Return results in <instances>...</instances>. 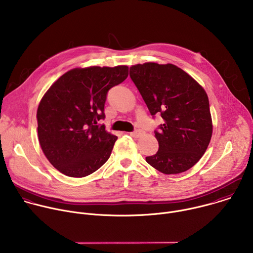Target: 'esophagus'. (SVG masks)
I'll list each match as a JSON object with an SVG mask.
<instances>
[{
  "instance_id": "34e87169",
  "label": "esophagus",
  "mask_w": 253,
  "mask_h": 253,
  "mask_svg": "<svg viewBox=\"0 0 253 253\" xmlns=\"http://www.w3.org/2000/svg\"><path fill=\"white\" fill-rule=\"evenodd\" d=\"M142 134H143V132H142L141 130H136V131H134V132H131V133H130V136L133 137V138H139V137L142 136Z\"/></svg>"
}]
</instances>
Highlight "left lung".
<instances>
[{
  "label": "left lung",
  "mask_w": 253,
  "mask_h": 253,
  "mask_svg": "<svg viewBox=\"0 0 253 253\" xmlns=\"http://www.w3.org/2000/svg\"><path fill=\"white\" fill-rule=\"evenodd\" d=\"M130 77L151 115L164 124L155 138L159 150L146 161L164 174H178L195 165L212 136L208 96L185 71L173 64L148 62L130 67Z\"/></svg>",
  "instance_id": "obj_1"
}]
</instances>
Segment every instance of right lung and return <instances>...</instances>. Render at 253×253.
Returning <instances> with one entry per match:
<instances>
[{
    "label": "right lung",
    "instance_id": "obj_1",
    "mask_svg": "<svg viewBox=\"0 0 253 253\" xmlns=\"http://www.w3.org/2000/svg\"><path fill=\"white\" fill-rule=\"evenodd\" d=\"M128 66L74 68L56 80L42 97L38 138L43 153L61 173L81 178L109 159L117 136L98 121L110 88L128 77Z\"/></svg>",
    "mask_w": 253,
    "mask_h": 253
}]
</instances>
